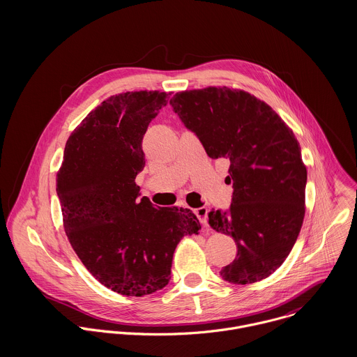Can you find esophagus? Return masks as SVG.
<instances>
[{
  "label": "esophagus",
  "instance_id": "obj_1",
  "mask_svg": "<svg viewBox=\"0 0 357 357\" xmlns=\"http://www.w3.org/2000/svg\"><path fill=\"white\" fill-rule=\"evenodd\" d=\"M194 211H195L197 217L199 218V221H201L204 225H206V224H207V213H208L207 207H198V208H195Z\"/></svg>",
  "mask_w": 357,
  "mask_h": 357
}]
</instances>
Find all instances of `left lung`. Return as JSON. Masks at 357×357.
I'll use <instances>...</instances> for the list:
<instances>
[{"label": "left lung", "mask_w": 357, "mask_h": 357, "mask_svg": "<svg viewBox=\"0 0 357 357\" xmlns=\"http://www.w3.org/2000/svg\"><path fill=\"white\" fill-rule=\"evenodd\" d=\"M170 104L213 159L225 158L232 184L229 211L208 224L234 238L238 255L220 272L249 284L272 275L290 255L305 215L306 167L293 130L249 92L208 86L176 93Z\"/></svg>", "instance_id": "obj_1"}]
</instances>
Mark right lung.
Returning a JSON list of instances; mask_svg holds the SVG:
<instances>
[{
  "label": "right lung",
  "instance_id": "add662e5",
  "mask_svg": "<svg viewBox=\"0 0 357 357\" xmlns=\"http://www.w3.org/2000/svg\"><path fill=\"white\" fill-rule=\"evenodd\" d=\"M169 96L139 91L105 99L68 137L56 176L74 252L102 286L126 297L163 289L176 246L201 229L190 208L137 201L143 137Z\"/></svg>",
  "mask_w": 357,
  "mask_h": 357
}]
</instances>
